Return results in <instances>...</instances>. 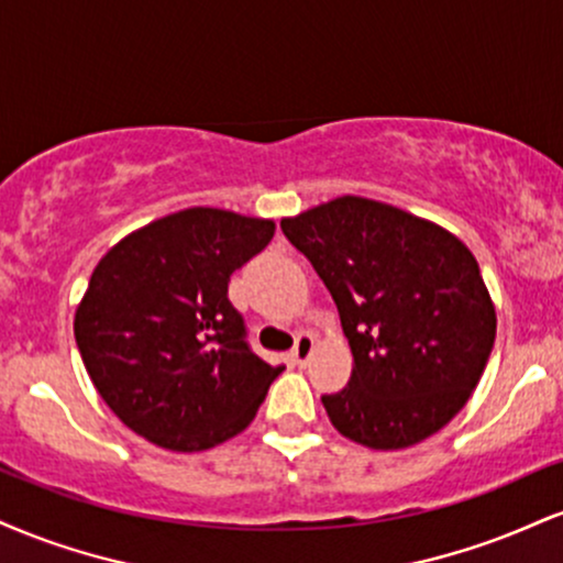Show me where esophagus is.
Masks as SVG:
<instances>
[{"instance_id":"esophagus-1","label":"esophagus","mask_w":563,"mask_h":563,"mask_svg":"<svg viewBox=\"0 0 563 563\" xmlns=\"http://www.w3.org/2000/svg\"><path fill=\"white\" fill-rule=\"evenodd\" d=\"M311 351H314V335L301 333L299 338H296V346H294V351H290V358H294L296 364H301V367H303V364L309 362Z\"/></svg>"}]
</instances>
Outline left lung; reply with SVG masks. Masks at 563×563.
I'll list each match as a JSON object with an SVG mask.
<instances>
[{"label":"left lung","mask_w":563,"mask_h":563,"mask_svg":"<svg viewBox=\"0 0 563 563\" xmlns=\"http://www.w3.org/2000/svg\"><path fill=\"white\" fill-rule=\"evenodd\" d=\"M280 228L328 286L354 356L349 388L322 396L333 428L375 451L445 428L496 341V307L470 249L435 222L362 196L283 217Z\"/></svg>","instance_id":"left-lung-1"}]
</instances>
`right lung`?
<instances>
[{
    "mask_svg": "<svg viewBox=\"0 0 563 563\" xmlns=\"http://www.w3.org/2000/svg\"><path fill=\"white\" fill-rule=\"evenodd\" d=\"M273 235V220L191 207L133 230L93 267L73 330L93 388L135 435L194 453L252 424L283 367L243 341L228 283Z\"/></svg>",
    "mask_w": 563,
    "mask_h": 563,
    "instance_id": "obj_1",
    "label": "right lung"
}]
</instances>
